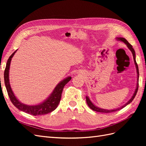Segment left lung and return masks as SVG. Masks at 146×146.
Returning a JSON list of instances; mask_svg holds the SVG:
<instances>
[{
	"instance_id": "8db88e82",
	"label": "left lung",
	"mask_w": 146,
	"mask_h": 146,
	"mask_svg": "<svg viewBox=\"0 0 146 146\" xmlns=\"http://www.w3.org/2000/svg\"><path fill=\"white\" fill-rule=\"evenodd\" d=\"M116 39H117V41H121V42H123L124 44H125L127 45V47L129 48V50L132 53V55H133V60H134V63H135V66H136V72H137V84H136V89H135V91L134 92V94H133V96H132V97L131 98V99L123 105V106H122V107H119V108H116V109H113V110H107V109H103V108H99L98 107H97V106H96L91 101V100L90 99L89 97L88 96H86V102H87V104L89 106V107L92 109V110H94V111H96L97 112H100V113H111V112H114V111H118V110H121L123 108H124L125 107H126V106L127 105L130 104L132 101H133V100L134 99L135 97L136 96V93L137 92H138V86H139V84H138V80H139V69H138V64H137L136 63V55H135V50L133 49V47H132V46L130 44H129V42H128L126 39L124 38H121V37H117L116 38Z\"/></svg>"
}]
</instances>
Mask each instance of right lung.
<instances>
[{
    "instance_id": "obj_1",
    "label": "right lung",
    "mask_w": 146,
    "mask_h": 146,
    "mask_svg": "<svg viewBox=\"0 0 146 146\" xmlns=\"http://www.w3.org/2000/svg\"><path fill=\"white\" fill-rule=\"evenodd\" d=\"M17 50V49L15 52H13L12 55L10 56V58H8L5 71H4V82H5V85L8 96H9L11 102L17 109H19L21 111L32 114L33 116L42 115V114H48L53 111L58 107L61 100V94H62L63 88L66 84L72 78L71 77L69 76L66 77L57 84L54 90L52 92V93L42 102L36 105H26L22 103L16 98L14 92H13L9 80V72L11 61L13 56H14Z\"/></svg>"
}]
</instances>
